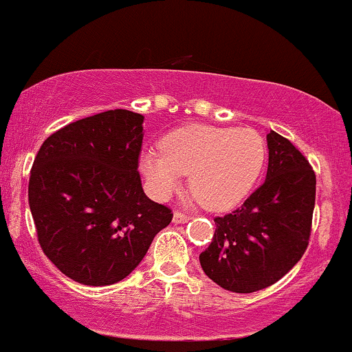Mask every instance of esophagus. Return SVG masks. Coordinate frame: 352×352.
Masks as SVG:
<instances>
[{
  "mask_svg": "<svg viewBox=\"0 0 352 352\" xmlns=\"http://www.w3.org/2000/svg\"><path fill=\"white\" fill-rule=\"evenodd\" d=\"M188 219H190V217H188V215H185V214H182V212H179V210H177L175 214H173V223H184V222H187Z\"/></svg>",
  "mask_w": 352,
  "mask_h": 352,
  "instance_id": "esophagus-1",
  "label": "esophagus"
}]
</instances>
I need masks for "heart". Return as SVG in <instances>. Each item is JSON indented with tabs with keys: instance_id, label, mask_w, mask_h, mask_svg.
<instances>
[{
	"instance_id": "obj_1",
	"label": "heart",
	"mask_w": 352,
	"mask_h": 352,
	"mask_svg": "<svg viewBox=\"0 0 352 352\" xmlns=\"http://www.w3.org/2000/svg\"><path fill=\"white\" fill-rule=\"evenodd\" d=\"M267 158V145L254 129L187 125L168 135L162 150H148L140 158L150 190L168 199L184 173L202 206L214 212L230 210L242 202Z\"/></svg>"
}]
</instances>
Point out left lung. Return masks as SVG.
<instances>
[{
  "mask_svg": "<svg viewBox=\"0 0 352 352\" xmlns=\"http://www.w3.org/2000/svg\"><path fill=\"white\" fill-rule=\"evenodd\" d=\"M265 182L232 214L215 217L200 254L208 279L241 294L283 279L306 252L316 204V173L287 138L267 133Z\"/></svg>",
  "mask_w": 352,
  "mask_h": 352,
  "instance_id": "left-lung-1",
  "label": "left lung"
}]
</instances>
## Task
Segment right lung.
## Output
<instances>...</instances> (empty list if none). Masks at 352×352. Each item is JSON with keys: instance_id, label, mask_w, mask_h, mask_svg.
Here are the masks:
<instances>
[{"instance_id": "obj_1", "label": "right lung", "mask_w": 352, "mask_h": 352, "mask_svg": "<svg viewBox=\"0 0 352 352\" xmlns=\"http://www.w3.org/2000/svg\"><path fill=\"white\" fill-rule=\"evenodd\" d=\"M144 115L108 110L50 135L34 157L28 202L38 242L85 285L125 279L172 210L145 195L138 173Z\"/></svg>"}]
</instances>
